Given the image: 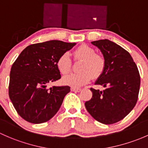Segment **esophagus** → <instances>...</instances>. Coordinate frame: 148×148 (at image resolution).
I'll return each mask as SVG.
<instances>
[{"instance_id":"1","label":"esophagus","mask_w":148,"mask_h":148,"mask_svg":"<svg viewBox=\"0 0 148 148\" xmlns=\"http://www.w3.org/2000/svg\"><path fill=\"white\" fill-rule=\"evenodd\" d=\"M71 90L72 91H74V92H80L81 91H82V89L79 88H75V87H72V88H71Z\"/></svg>"}]
</instances>
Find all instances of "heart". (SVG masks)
<instances>
[{"instance_id":"1","label":"heart","mask_w":148,"mask_h":148,"mask_svg":"<svg viewBox=\"0 0 148 148\" xmlns=\"http://www.w3.org/2000/svg\"><path fill=\"white\" fill-rule=\"evenodd\" d=\"M75 60H82L79 66L80 72L72 73L65 76L62 79L64 84L72 87H79L85 85L93 78L101 75L106 67V59L101 54L96 53L92 47L87 45L78 47L73 52ZM57 66L62 74H66L71 69L72 62L69 54L64 53L58 58Z\"/></svg>"}]
</instances>
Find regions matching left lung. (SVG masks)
Masks as SVG:
<instances>
[{
    "label": "left lung",
    "instance_id": "obj_1",
    "mask_svg": "<svg viewBox=\"0 0 148 148\" xmlns=\"http://www.w3.org/2000/svg\"><path fill=\"white\" fill-rule=\"evenodd\" d=\"M106 59L103 72L95 84L103 91L91 88L92 97L85 103L87 111L95 120L110 125L123 119L136 106L140 77L131 55L119 45L108 40L91 42Z\"/></svg>",
    "mask_w": 148,
    "mask_h": 148
}]
</instances>
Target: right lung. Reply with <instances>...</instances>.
Returning <instances> with one entry per match:
<instances>
[{"label": "right lung", "instance_id": "add662e5", "mask_svg": "<svg viewBox=\"0 0 148 148\" xmlns=\"http://www.w3.org/2000/svg\"><path fill=\"white\" fill-rule=\"evenodd\" d=\"M75 45L59 40L30 45L12 64L9 97L17 113L26 121L45 123L59 111L70 87L47 86L61 79L57 60Z\"/></svg>", "mask_w": 148, "mask_h": 148}]
</instances>
